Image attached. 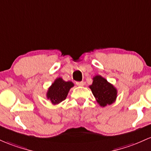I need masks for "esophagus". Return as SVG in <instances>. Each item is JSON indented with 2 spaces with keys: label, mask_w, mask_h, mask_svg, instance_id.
Masks as SVG:
<instances>
[{
  "label": "esophagus",
  "mask_w": 151,
  "mask_h": 151,
  "mask_svg": "<svg viewBox=\"0 0 151 151\" xmlns=\"http://www.w3.org/2000/svg\"><path fill=\"white\" fill-rule=\"evenodd\" d=\"M77 86H83L84 85V82H76Z\"/></svg>",
  "instance_id": "1"
}]
</instances>
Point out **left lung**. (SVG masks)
<instances>
[{
    "mask_svg": "<svg viewBox=\"0 0 151 151\" xmlns=\"http://www.w3.org/2000/svg\"><path fill=\"white\" fill-rule=\"evenodd\" d=\"M89 88L101 107L111 105L117 98V89L100 75L93 77V82Z\"/></svg>",
    "mask_w": 151,
    "mask_h": 151,
    "instance_id": "8db88e82",
    "label": "left lung"
}]
</instances>
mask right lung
Listing matches in <instances>:
<instances>
[{
    "label": "right lung",
    "mask_w": 151,
    "mask_h": 151,
    "mask_svg": "<svg viewBox=\"0 0 151 151\" xmlns=\"http://www.w3.org/2000/svg\"><path fill=\"white\" fill-rule=\"evenodd\" d=\"M74 87L72 82H65L59 77L55 79L46 93L47 99L52 102L53 105H57L67 98L69 89Z\"/></svg>",
    "instance_id": "add662e5"
}]
</instances>
